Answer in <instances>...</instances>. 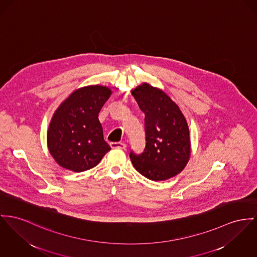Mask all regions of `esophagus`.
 <instances>
[{"label":"esophagus","mask_w":257,"mask_h":257,"mask_svg":"<svg viewBox=\"0 0 257 257\" xmlns=\"http://www.w3.org/2000/svg\"><path fill=\"white\" fill-rule=\"evenodd\" d=\"M110 146L112 149H125L126 145L122 142H111Z\"/></svg>","instance_id":"esophagus-1"}]
</instances>
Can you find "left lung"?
<instances>
[{"instance_id": "8db88e82", "label": "left lung", "mask_w": 257, "mask_h": 257, "mask_svg": "<svg viewBox=\"0 0 257 257\" xmlns=\"http://www.w3.org/2000/svg\"><path fill=\"white\" fill-rule=\"evenodd\" d=\"M145 115L146 146L140 155L131 152L140 174L153 181L167 180L183 171L191 154L186 119L176 103L162 89L144 83L132 90Z\"/></svg>"}]
</instances>
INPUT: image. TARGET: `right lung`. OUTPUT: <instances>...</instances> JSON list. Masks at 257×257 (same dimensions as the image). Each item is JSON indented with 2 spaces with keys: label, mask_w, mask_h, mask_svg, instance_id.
Segmentation results:
<instances>
[{
  "label": "right lung",
  "mask_w": 257,
  "mask_h": 257,
  "mask_svg": "<svg viewBox=\"0 0 257 257\" xmlns=\"http://www.w3.org/2000/svg\"><path fill=\"white\" fill-rule=\"evenodd\" d=\"M111 93L107 86H84L73 91L54 112L47 141L52 158L63 169L75 172L90 170L111 150L98 120Z\"/></svg>",
  "instance_id": "add662e5"
}]
</instances>
